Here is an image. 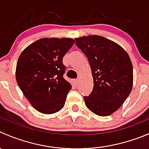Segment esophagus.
<instances>
[{"mask_svg": "<svg viewBox=\"0 0 149 149\" xmlns=\"http://www.w3.org/2000/svg\"><path fill=\"white\" fill-rule=\"evenodd\" d=\"M79 79H75V80H74L75 85H78V84H79Z\"/></svg>", "mask_w": 149, "mask_h": 149, "instance_id": "obj_1", "label": "esophagus"}]
</instances>
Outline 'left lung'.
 Wrapping results in <instances>:
<instances>
[{
  "mask_svg": "<svg viewBox=\"0 0 149 149\" xmlns=\"http://www.w3.org/2000/svg\"><path fill=\"white\" fill-rule=\"evenodd\" d=\"M75 41L87 57L93 78V89L84 97L86 106L98 116L111 115L132 91L133 68L129 54L103 36H82Z\"/></svg>",
  "mask_w": 149,
  "mask_h": 149,
  "instance_id": "obj_1",
  "label": "left lung"
}]
</instances>
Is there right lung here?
<instances>
[{
	"mask_svg": "<svg viewBox=\"0 0 149 149\" xmlns=\"http://www.w3.org/2000/svg\"><path fill=\"white\" fill-rule=\"evenodd\" d=\"M74 43L70 38H43L26 47L19 57L16 80L40 113L52 114L64 107L72 86L63 78V58Z\"/></svg>",
	"mask_w": 149,
	"mask_h": 149,
	"instance_id": "1",
	"label": "right lung"
}]
</instances>
